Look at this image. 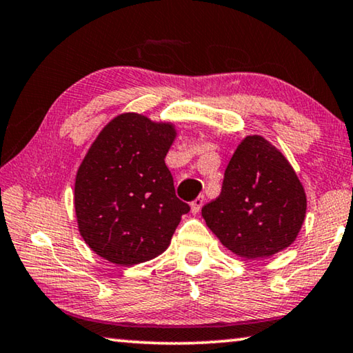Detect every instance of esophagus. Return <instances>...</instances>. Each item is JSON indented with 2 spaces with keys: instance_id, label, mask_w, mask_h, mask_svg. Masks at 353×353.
Here are the masks:
<instances>
[{
  "instance_id": "1",
  "label": "esophagus",
  "mask_w": 353,
  "mask_h": 353,
  "mask_svg": "<svg viewBox=\"0 0 353 353\" xmlns=\"http://www.w3.org/2000/svg\"><path fill=\"white\" fill-rule=\"evenodd\" d=\"M203 202H205V197H203V195H199L197 199L192 200V202H191V211H192L194 214H197V213H199L200 208L203 207Z\"/></svg>"
}]
</instances>
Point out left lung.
<instances>
[{"instance_id": "8db88e82", "label": "left lung", "mask_w": 353, "mask_h": 353, "mask_svg": "<svg viewBox=\"0 0 353 353\" xmlns=\"http://www.w3.org/2000/svg\"><path fill=\"white\" fill-rule=\"evenodd\" d=\"M202 216L238 257H271L296 240L306 216V192L274 145L262 135H248L227 165L219 197L205 205Z\"/></svg>"}]
</instances>
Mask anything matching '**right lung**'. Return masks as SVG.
I'll return each instance as SVG.
<instances>
[{"instance_id": "1", "label": "right lung", "mask_w": 353, "mask_h": 353, "mask_svg": "<svg viewBox=\"0 0 353 353\" xmlns=\"http://www.w3.org/2000/svg\"><path fill=\"white\" fill-rule=\"evenodd\" d=\"M176 129L140 113L105 124L80 164L74 186L79 232L97 256L120 267L158 257L189 205L175 195L165 165Z\"/></svg>"}]
</instances>
